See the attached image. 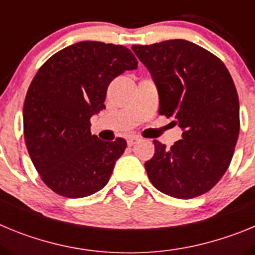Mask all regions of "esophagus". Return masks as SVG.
<instances>
[{
  "mask_svg": "<svg viewBox=\"0 0 255 255\" xmlns=\"http://www.w3.org/2000/svg\"><path fill=\"white\" fill-rule=\"evenodd\" d=\"M138 141H139V138H136V136H132V138L128 139V145H129V147H132V145L138 143Z\"/></svg>",
  "mask_w": 255,
  "mask_h": 255,
  "instance_id": "esophagus-1",
  "label": "esophagus"
}]
</instances>
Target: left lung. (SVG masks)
<instances>
[{"label":"left lung","instance_id":"left-lung-1","mask_svg":"<svg viewBox=\"0 0 255 255\" xmlns=\"http://www.w3.org/2000/svg\"><path fill=\"white\" fill-rule=\"evenodd\" d=\"M152 74L158 114L184 130L170 149L158 140L145 162L157 190L179 199L199 197L224 176L240 130L239 97L229 70L217 56L184 39L131 47Z\"/></svg>","mask_w":255,"mask_h":255}]
</instances>
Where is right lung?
I'll return each instance as SVG.
<instances>
[{"label": "right lung", "instance_id": "right-lung-1", "mask_svg": "<svg viewBox=\"0 0 255 255\" xmlns=\"http://www.w3.org/2000/svg\"><path fill=\"white\" fill-rule=\"evenodd\" d=\"M136 66L129 48L85 40L39 67L24 102V138L40 179L56 194L84 198L106 186L126 141L92 135L91 117L105 108L110 83Z\"/></svg>", "mask_w": 255, "mask_h": 255}]
</instances>
